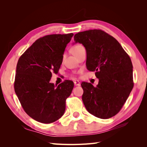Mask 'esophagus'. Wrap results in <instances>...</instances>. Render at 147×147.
I'll use <instances>...</instances> for the list:
<instances>
[{
	"label": "esophagus",
	"instance_id": "obj_1",
	"mask_svg": "<svg viewBox=\"0 0 147 147\" xmlns=\"http://www.w3.org/2000/svg\"><path fill=\"white\" fill-rule=\"evenodd\" d=\"M74 84L75 86H80L81 85V83L79 81L77 80V81H75L74 82Z\"/></svg>",
	"mask_w": 147,
	"mask_h": 147
}]
</instances>
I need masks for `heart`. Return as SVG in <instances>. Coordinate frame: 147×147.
Returning a JSON list of instances; mask_svg holds the SVG:
<instances>
[{"instance_id": "obj_1", "label": "heart", "mask_w": 147, "mask_h": 147, "mask_svg": "<svg viewBox=\"0 0 147 147\" xmlns=\"http://www.w3.org/2000/svg\"><path fill=\"white\" fill-rule=\"evenodd\" d=\"M83 47L82 45H77L74 46L72 48V52L73 54L75 55L76 53H78V51L80 50V49Z\"/></svg>"}]
</instances>
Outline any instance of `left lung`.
<instances>
[{
  "instance_id": "1",
  "label": "left lung",
  "mask_w": 147,
  "mask_h": 147,
  "mask_svg": "<svg viewBox=\"0 0 147 147\" xmlns=\"http://www.w3.org/2000/svg\"><path fill=\"white\" fill-rule=\"evenodd\" d=\"M86 51V67L96 72L99 83L94 87L83 82L82 100L89 113L101 119L117 115L134 86L133 66L129 56L112 36L100 29L88 30L74 35Z\"/></svg>"
}]
</instances>
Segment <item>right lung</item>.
Wrapping results in <instances>:
<instances>
[{"mask_svg":"<svg viewBox=\"0 0 147 147\" xmlns=\"http://www.w3.org/2000/svg\"><path fill=\"white\" fill-rule=\"evenodd\" d=\"M72 33L52 34L37 39L18 61L14 88L22 107L30 117L45 124L56 121L64 113L65 100L74 82L58 86L50 82L58 72Z\"/></svg>","mask_w":147,"mask_h":147,"instance_id":"add662e5","label":"right lung"}]
</instances>
